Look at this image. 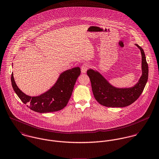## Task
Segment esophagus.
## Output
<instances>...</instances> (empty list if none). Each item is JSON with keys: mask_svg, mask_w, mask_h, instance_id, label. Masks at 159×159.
I'll use <instances>...</instances> for the list:
<instances>
[{"mask_svg": "<svg viewBox=\"0 0 159 159\" xmlns=\"http://www.w3.org/2000/svg\"><path fill=\"white\" fill-rule=\"evenodd\" d=\"M89 68V65H88L87 63H84V64L82 65V68H81V69H82V73H85V72L87 71V70H88Z\"/></svg>", "mask_w": 159, "mask_h": 159, "instance_id": "obj_1", "label": "esophagus"}]
</instances>
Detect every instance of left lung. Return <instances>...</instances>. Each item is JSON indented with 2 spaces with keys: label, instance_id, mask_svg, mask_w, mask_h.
<instances>
[{
  "label": "left lung",
  "instance_id": "obj_1",
  "mask_svg": "<svg viewBox=\"0 0 159 159\" xmlns=\"http://www.w3.org/2000/svg\"><path fill=\"white\" fill-rule=\"evenodd\" d=\"M135 45L141 51L142 75L134 87H114L98 71L93 70L87 71L94 96L100 104L107 107H124L134 103L141 95L148 79V65L143 49L138 44Z\"/></svg>",
  "mask_w": 159,
  "mask_h": 159
}]
</instances>
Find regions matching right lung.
Masks as SVG:
<instances>
[{
	"label": "right lung",
	"instance_id": "obj_1",
	"mask_svg": "<svg viewBox=\"0 0 159 159\" xmlns=\"http://www.w3.org/2000/svg\"><path fill=\"white\" fill-rule=\"evenodd\" d=\"M80 69L75 67L62 72L52 88L40 96L32 97L26 95L15 83L11 74V85L21 101L31 110L38 113L59 111L67 105L74 89Z\"/></svg>",
	"mask_w": 159,
	"mask_h": 159
}]
</instances>
